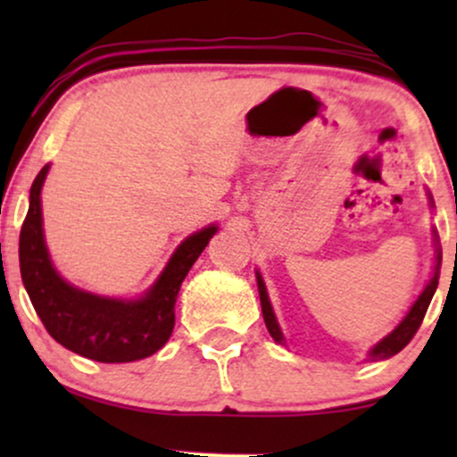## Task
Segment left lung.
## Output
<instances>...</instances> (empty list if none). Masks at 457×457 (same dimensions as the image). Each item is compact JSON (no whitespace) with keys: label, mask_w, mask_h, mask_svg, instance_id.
<instances>
[{"label":"left lung","mask_w":457,"mask_h":457,"mask_svg":"<svg viewBox=\"0 0 457 457\" xmlns=\"http://www.w3.org/2000/svg\"><path fill=\"white\" fill-rule=\"evenodd\" d=\"M428 197H429V204H432V195H428ZM436 238H438V236H436V232H434V245H436V266H434L432 279H429L426 290L421 292V296L414 301V305L411 307V312L406 313V318H403L402 322L397 324L395 330H391V333L386 335L385 339H380V342L370 350V361H382V359H389V356H393V354H397L400 350H403L408 344H411L414 333H417L419 327H421L423 318H426V312L429 307V301H432L434 292H436V287H438V269H440V260H443V251H440ZM255 275H258V292H260V303H262V316H264L266 328H269V333L272 335V339H275L277 344H286V339H283V333L279 328V322H277L275 312H272V307H270L269 292H266L264 279H262L260 272H255Z\"/></svg>","instance_id":"1"}]
</instances>
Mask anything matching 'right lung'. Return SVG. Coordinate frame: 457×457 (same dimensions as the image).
<instances>
[{"mask_svg":"<svg viewBox=\"0 0 457 457\" xmlns=\"http://www.w3.org/2000/svg\"><path fill=\"white\" fill-rule=\"evenodd\" d=\"M46 174L49 165L31 185L19 238L21 277L46 333L64 348L98 363H130L154 354L174 330V305L187 272L219 228L208 225L182 240L154 286L137 301L92 295L62 279L51 264L40 208Z\"/></svg>","mask_w":457,"mask_h":457,"instance_id":"add662e5","label":"right lung"}]
</instances>
